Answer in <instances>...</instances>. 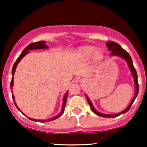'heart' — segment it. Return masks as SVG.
I'll return each mask as SVG.
<instances>
[{
    "label": "heart",
    "instance_id": "1",
    "mask_svg": "<svg viewBox=\"0 0 147 147\" xmlns=\"http://www.w3.org/2000/svg\"><path fill=\"white\" fill-rule=\"evenodd\" d=\"M96 49V47H86L82 49L81 54L85 59H89L93 55V53L95 52ZM102 54L100 51H96L94 54L93 55V57H94V59L96 61L100 60L102 59Z\"/></svg>",
    "mask_w": 147,
    "mask_h": 147
}]
</instances>
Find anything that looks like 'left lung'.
I'll list each match as a JSON object with an SVG mask.
<instances>
[{
    "mask_svg": "<svg viewBox=\"0 0 147 147\" xmlns=\"http://www.w3.org/2000/svg\"><path fill=\"white\" fill-rule=\"evenodd\" d=\"M107 47L108 49H109L110 51H112V52H111V55L119 56H120V57H122L123 59H124L125 61H126L127 63H128L129 67H130V70H131L132 74H133V75L134 81H135V97L133 98V100L131 101V102L130 103L128 107H127L125 110L123 111L122 112L119 113V114H102V113H100L97 112V111L96 110V109L94 108V107H93V105H92V103L91 101H90V100L88 99V98L86 96V100L87 101H88V105H90L91 109L96 114V115L100 116V117H107V118H113V117H119V116H120L121 114L127 112L129 109H130V108L131 107L132 105H133V103L134 102L135 98H136L137 96H138V92H139V85H138V74H137L136 70H135V68L133 66V61H132V59L131 57H130V54H129L125 49H123V48H121V47L118 43L114 42H108L107 43Z\"/></svg>",
    "mask_w": 147,
    "mask_h": 147,
    "instance_id": "obj_1",
    "label": "left lung"
}]
</instances>
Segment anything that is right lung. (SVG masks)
Here are the masks:
<instances>
[{
	"mask_svg": "<svg viewBox=\"0 0 147 147\" xmlns=\"http://www.w3.org/2000/svg\"><path fill=\"white\" fill-rule=\"evenodd\" d=\"M48 47L46 45H45V42L44 41H39V42H33V43H31V44L28 45V46L26 47L23 50V51H22V54H20V56H19L18 59H17V61H15V63H14V65H13V67H12V80H11V84H10V88H11V91H12V86H13V82H14V79H13V75H14V72H15V70H16V67H17V64H18V63L22 59V58L24 57V56L26 55L29 52V50H33V49H46V48H47ZM67 93H65V95L64 96V98H63V107H62V110H61V112L60 114H59V115L56 116L55 117H54V118L52 119H48V120H36V119H30V118H28L30 119V120L31 121H38L40 122H47V121H53V120H55V119H58L59 117H60L61 115H62L63 114L64 112V110H65V103H66V101H67ZM12 99H13L14 100V105H15V106L17 107V109H19V111H20V109H19V107H17V105H16V102L15 101H14V95L12 94ZM21 112V111H20Z\"/></svg>",
	"mask_w": 147,
	"mask_h": 147,
	"instance_id": "add662e5",
	"label": "right lung"
}]
</instances>
